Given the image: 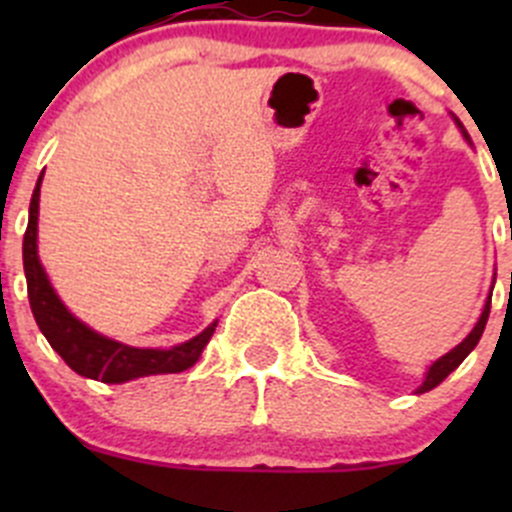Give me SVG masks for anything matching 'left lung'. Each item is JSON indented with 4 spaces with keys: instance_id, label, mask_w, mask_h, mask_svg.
I'll return each mask as SVG.
<instances>
[{
    "instance_id": "8db88e82",
    "label": "left lung",
    "mask_w": 512,
    "mask_h": 512,
    "mask_svg": "<svg viewBox=\"0 0 512 512\" xmlns=\"http://www.w3.org/2000/svg\"><path fill=\"white\" fill-rule=\"evenodd\" d=\"M488 314H490V297H488V302H485L483 314H480V319H478L476 327H473V332L468 334V337L463 339V342L458 344L456 349H451V352H448L446 356H441V359H438L436 364H433L431 369H428L426 381H423V386H421V389H418V394H423V391L436 389V386L441 384V381L446 379V376L451 374L453 369H458V364H461V361L466 359V356L471 354L473 349H476V344L480 342V337H483V329H485V322H488Z\"/></svg>"
}]
</instances>
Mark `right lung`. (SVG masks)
<instances>
[{"mask_svg": "<svg viewBox=\"0 0 512 512\" xmlns=\"http://www.w3.org/2000/svg\"><path fill=\"white\" fill-rule=\"evenodd\" d=\"M44 175V173H41ZM29 205V225L24 232V275H27V292L32 314L39 324L41 334L51 344L56 354L86 379L103 381V384H123V381L138 379L151 374H178L190 369L203 354L205 344L213 337L218 322L210 324L205 332L190 342L178 344L173 349H136L121 342L101 337L94 329L81 324L69 309L61 304L56 292L51 289L44 275L39 255H36V220H39V185Z\"/></svg>", "mask_w": 512, "mask_h": 512, "instance_id": "1", "label": "right lung"}]
</instances>
